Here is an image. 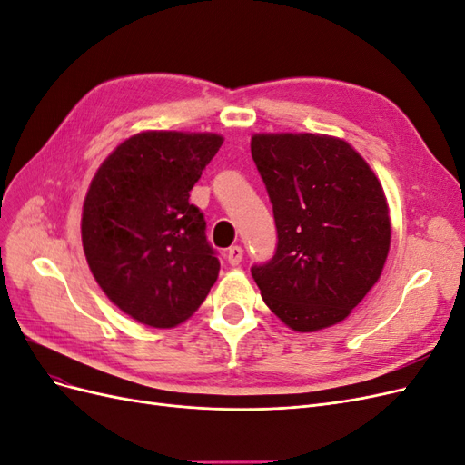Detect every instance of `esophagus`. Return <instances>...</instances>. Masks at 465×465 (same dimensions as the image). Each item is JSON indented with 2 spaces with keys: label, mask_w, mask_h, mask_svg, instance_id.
I'll return each mask as SVG.
<instances>
[{
  "label": "esophagus",
  "mask_w": 465,
  "mask_h": 465,
  "mask_svg": "<svg viewBox=\"0 0 465 465\" xmlns=\"http://www.w3.org/2000/svg\"><path fill=\"white\" fill-rule=\"evenodd\" d=\"M242 256H244V250H242L241 246H231V248L227 250V262H229L232 267H236L238 263L242 262Z\"/></svg>",
  "instance_id": "1"
}]
</instances>
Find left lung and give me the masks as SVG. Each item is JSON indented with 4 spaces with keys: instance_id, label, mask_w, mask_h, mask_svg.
Returning <instances> with one entry per match:
<instances>
[{
    "instance_id": "8db88e82",
    "label": "left lung",
    "mask_w": 465,
    "mask_h": 465,
    "mask_svg": "<svg viewBox=\"0 0 465 465\" xmlns=\"http://www.w3.org/2000/svg\"><path fill=\"white\" fill-rule=\"evenodd\" d=\"M250 151L279 238L272 262L252 267L262 299L294 331L335 326L382 275L391 238L384 188L341 137L254 134Z\"/></svg>"
}]
</instances>
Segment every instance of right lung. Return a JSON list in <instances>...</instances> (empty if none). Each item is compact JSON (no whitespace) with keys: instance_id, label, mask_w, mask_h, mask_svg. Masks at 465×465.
<instances>
[{"instance_id":"add662e5","label":"right lung","mask_w":465,"mask_h":465,"mask_svg":"<svg viewBox=\"0 0 465 465\" xmlns=\"http://www.w3.org/2000/svg\"><path fill=\"white\" fill-rule=\"evenodd\" d=\"M223 145L209 132H139L98 166L81 215V242L98 287L149 328H174L219 277L190 190Z\"/></svg>"}]
</instances>
